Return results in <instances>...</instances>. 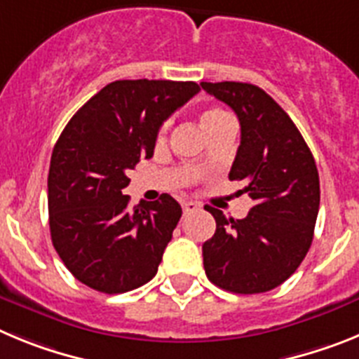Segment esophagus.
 Returning <instances> with one entry per match:
<instances>
[{"label": "esophagus", "instance_id": "esophagus-1", "mask_svg": "<svg viewBox=\"0 0 359 359\" xmlns=\"http://www.w3.org/2000/svg\"><path fill=\"white\" fill-rule=\"evenodd\" d=\"M183 207V214H190V212H196L199 210V205L198 203H192V201H185L182 205Z\"/></svg>", "mask_w": 359, "mask_h": 359}]
</instances>
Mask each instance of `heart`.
<instances>
[{"label": "heart", "instance_id": "1", "mask_svg": "<svg viewBox=\"0 0 359 359\" xmlns=\"http://www.w3.org/2000/svg\"><path fill=\"white\" fill-rule=\"evenodd\" d=\"M226 120H231V116L228 115L224 109H219V107H210V109H205L201 113V126L203 129H205V133L210 131L212 128H215L217 123L226 122ZM167 129H169V123L165 122L160 128V133H158V138H160V140L165 136Z\"/></svg>", "mask_w": 359, "mask_h": 359}]
</instances>
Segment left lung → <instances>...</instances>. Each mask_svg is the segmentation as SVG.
<instances>
[{
	"mask_svg": "<svg viewBox=\"0 0 359 359\" xmlns=\"http://www.w3.org/2000/svg\"><path fill=\"white\" fill-rule=\"evenodd\" d=\"M201 88L236 111L241 145L228 177L246 183L255 201L244 219L207 208L215 233L203 244L205 273L231 293H264L297 271L313 243L320 207L315 158L286 111L259 86L226 81Z\"/></svg>",
	"mask_w": 359,
	"mask_h": 359,
	"instance_id": "8db88e82",
	"label": "left lung"
}]
</instances>
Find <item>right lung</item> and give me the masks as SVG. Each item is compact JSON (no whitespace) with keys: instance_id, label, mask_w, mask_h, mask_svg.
Listing matches in <instances>:
<instances>
[{"instance_id":"right-lung-1","label":"right lung","mask_w":359,"mask_h":359,"mask_svg":"<svg viewBox=\"0 0 359 359\" xmlns=\"http://www.w3.org/2000/svg\"><path fill=\"white\" fill-rule=\"evenodd\" d=\"M196 82L115 81L72 116L52 152L50 233L73 277L100 293L136 290L158 271L182 217L169 194L129 208L128 172L149 160L161 123Z\"/></svg>"}]
</instances>
